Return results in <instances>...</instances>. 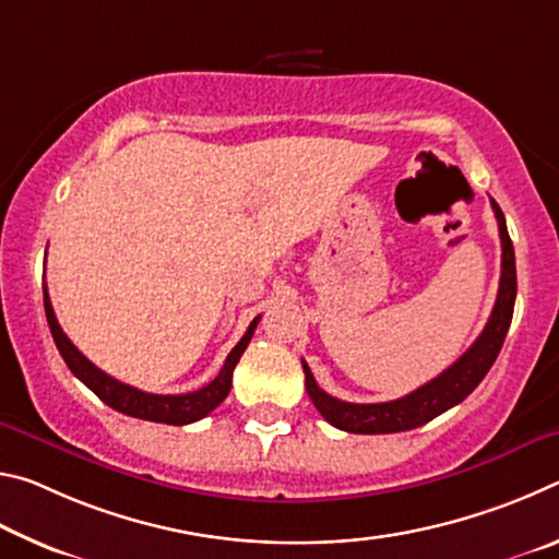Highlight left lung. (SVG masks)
<instances>
[{"label":"left lung","mask_w":559,"mask_h":559,"mask_svg":"<svg viewBox=\"0 0 559 559\" xmlns=\"http://www.w3.org/2000/svg\"><path fill=\"white\" fill-rule=\"evenodd\" d=\"M498 219L500 231V246H503V263H500V286L498 298L490 313L484 333L478 335L466 353H463L449 370H443L437 380L427 382L412 394L402 396L394 402H380V404H353L343 402L323 392L316 382L310 367L302 362V372H306V390L313 400L316 409L323 414V419L333 424V427L349 431V433H396L409 431L421 427V424L431 421L433 416L443 414L451 406L466 400V396L476 390L480 380L493 367L496 357L503 347V340L508 335L510 320H513L515 308V293H518V278H515V251L513 241L508 236L506 216L500 212L496 200H490Z\"/></svg>","instance_id":"8db88e82"}]
</instances>
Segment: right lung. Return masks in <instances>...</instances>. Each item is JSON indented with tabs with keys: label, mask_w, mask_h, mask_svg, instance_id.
<instances>
[{
	"label": "right lung",
	"mask_w": 559,
	"mask_h": 559,
	"mask_svg": "<svg viewBox=\"0 0 559 559\" xmlns=\"http://www.w3.org/2000/svg\"><path fill=\"white\" fill-rule=\"evenodd\" d=\"M44 310H46V320H49L53 343H56V347H59L63 362L69 365V370L79 377V380L86 384L93 394L100 396V402H106L108 406H112V409L120 414L135 416V419L173 424V427H182V424H192V421L204 419L206 414L216 409V406L226 400V394H229V390H231L234 367L241 359L246 345L251 343L253 330H257L259 320H261V316L253 318L249 330H246L243 337L236 343L229 357H226V362L219 370V374H216L210 384L202 386V390L187 392V394H150L143 390H135V386H130V384L112 380L110 374L98 370V367L93 365L86 355L79 353V347H75L71 340L66 337V333L59 325V320H56V316H53L46 283H44Z\"/></svg>",
	"instance_id": "add662e5"
}]
</instances>
